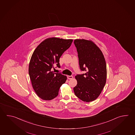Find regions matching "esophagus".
Instances as JSON below:
<instances>
[{
  "label": "esophagus",
  "mask_w": 135,
  "mask_h": 135,
  "mask_svg": "<svg viewBox=\"0 0 135 135\" xmlns=\"http://www.w3.org/2000/svg\"><path fill=\"white\" fill-rule=\"evenodd\" d=\"M73 76L72 75H71V76L68 75V76H67V78L68 79H73Z\"/></svg>",
  "instance_id": "esophagus-1"
}]
</instances>
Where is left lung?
I'll return each instance as SVG.
<instances>
[{
    "label": "left lung",
    "mask_w": 135,
    "mask_h": 135,
    "mask_svg": "<svg viewBox=\"0 0 135 135\" xmlns=\"http://www.w3.org/2000/svg\"><path fill=\"white\" fill-rule=\"evenodd\" d=\"M79 58L80 68L85 74H77L75 95L86 102L94 101L99 97L107 80V65L102 51L93 41L84 39L74 41Z\"/></svg>",
    "instance_id": "1"
}]
</instances>
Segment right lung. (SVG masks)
Instances as JSON below:
<instances>
[{
    "label": "right lung",
    "instance_id": "add662e5",
    "mask_svg": "<svg viewBox=\"0 0 135 135\" xmlns=\"http://www.w3.org/2000/svg\"><path fill=\"white\" fill-rule=\"evenodd\" d=\"M73 40L57 38H47L34 51L28 67V74L33 88L42 99L51 100L58 95L67 77L55 73L54 66L60 68L59 59L71 45Z\"/></svg>",
    "mask_w": 135,
    "mask_h": 135
}]
</instances>
